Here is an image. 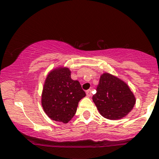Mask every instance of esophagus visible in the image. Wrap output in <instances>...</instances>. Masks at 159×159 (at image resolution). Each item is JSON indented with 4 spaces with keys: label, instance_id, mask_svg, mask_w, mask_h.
<instances>
[{
    "label": "esophagus",
    "instance_id": "1",
    "mask_svg": "<svg viewBox=\"0 0 159 159\" xmlns=\"http://www.w3.org/2000/svg\"><path fill=\"white\" fill-rule=\"evenodd\" d=\"M86 95H87V96H88V97H90V96H92V93H91V89H89V90H87V91H86Z\"/></svg>",
    "mask_w": 159,
    "mask_h": 159
}]
</instances>
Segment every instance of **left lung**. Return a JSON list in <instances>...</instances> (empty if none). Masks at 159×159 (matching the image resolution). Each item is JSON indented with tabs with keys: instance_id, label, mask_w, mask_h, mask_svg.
Here are the masks:
<instances>
[{
	"instance_id": "1",
	"label": "left lung",
	"mask_w": 159,
	"mask_h": 159,
	"mask_svg": "<svg viewBox=\"0 0 159 159\" xmlns=\"http://www.w3.org/2000/svg\"><path fill=\"white\" fill-rule=\"evenodd\" d=\"M93 100L100 115L110 120H118L133 110L136 98L126 83L109 73H103Z\"/></svg>"
}]
</instances>
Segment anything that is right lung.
<instances>
[{
	"instance_id": "1",
	"label": "right lung",
	"mask_w": 159,
	"mask_h": 159,
	"mask_svg": "<svg viewBox=\"0 0 159 159\" xmlns=\"http://www.w3.org/2000/svg\"><path fill=\"white\" fill-rule=\"evenodd\" d=\"M70 70L65 66L52 70L44 83L41 105L51 119L67 123L75 116L78 102L86 96L79 81L70 78Z\"/></svg>"
}]
</instances>
